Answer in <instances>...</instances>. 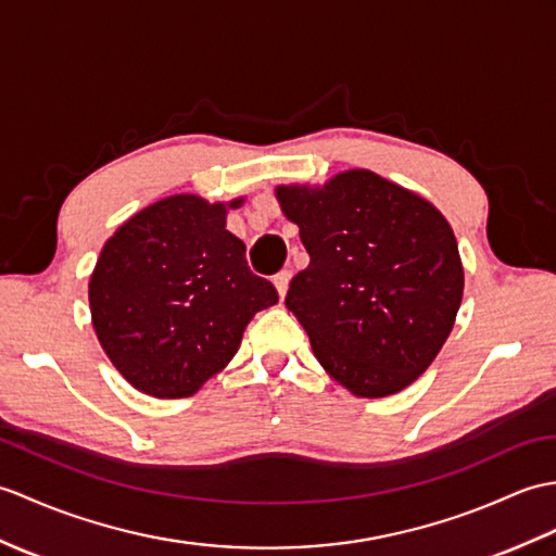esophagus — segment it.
<instances>
[{
	"instance_id": "34e87169",
	"label": "esophagus",
	"mask_w": 556,
	"mask_h": 556,
	"mask_svg": "<svg viewBox=\"0 0 556 556\" xmlns=\"http://www.w3.org/2000/svg\"><path fill=\"white\" fill-rule=\"evenodd\" d=\"M275 289H277V293H279V299H283V295H287V291H289V281H291V273L289 269H281L279 275H275Z\"/></svg>"
}]
</instances>
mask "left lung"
Instances as JSON below:
<instances>
[{"label": "left lung", "instance_id": "1", "mask_svg": "<svg viewBox=\"0 0 556 556\" xmlns=\"http://www.w3.org/2000/svg\"><path fill=\"white\" fill-rule=\"evenodd\" d=\"M309 265L287 307L317 363L357 397L400 393L441 353L464 291L455 231L419 193L371 170L279 185Z\"/></svg>", "mask_w": 556, "mask_h": 556}]
</instances>
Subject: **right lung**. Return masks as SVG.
<instances>
[{"instance_id": "1", "label": "right lung", "mask_w": 556, "mask_h": 556, "mask_svg": "<svg viewBox=\"0 0 556 556\" xmlns=\"http://www.w3.org/2000/svg\"><path fill=\"white\" fill-rule=\"evenodd\" d=\"M241 203L175 193L135 213L103 243L89 277L92 325L137 391L193 395L237 355L253 315L279 301L227 229V211Z\"/></svg>"}]
</instances>
